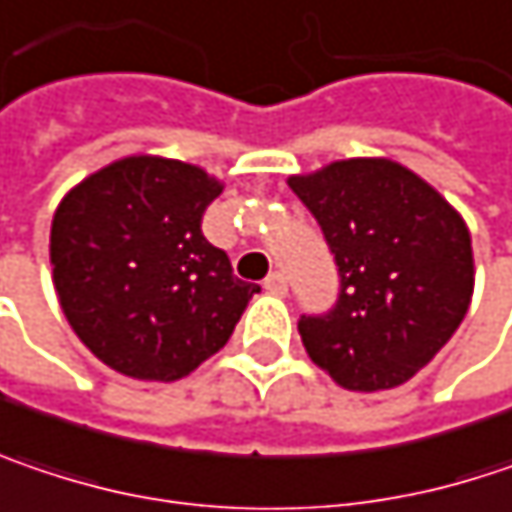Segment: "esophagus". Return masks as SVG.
Masks as SVG:
<instances>
[{
	"mask_svg": "<svg viewBox=\"0 0 512 512\" xmlns=\"http://www.w3.org/2000/svg\"><path fill=\"white\" fill-rule=\"evenodd\" d=\"M263 287L272 296H287V275L284 272H269L266 281H263Z\"/></svg>",
	"mask_w": 512,
	"mask_h": 512,
	"instance_id": "34e87169",
	"label": "esophagus"
}]
</instances>
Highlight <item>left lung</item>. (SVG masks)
<instances>
[{
    "mask_svg": "<svg viewBox=\"0 0 512 512\" xmlns=\"http://www.w3.org/2000/svg\"><path fill=\"white\" fill-rule=\"evenodd\" d=\"M287 184L322 225L340 269L337 307L299 322L310 360L354 393L407 384L472 302L466 219L390 158L334 161Z\"/></svg>",
    "mask_w": 512,
    "mask_h": 512,
    "instance_id": "left-lung-1",
    "label": "left lung"
}]
</instances>
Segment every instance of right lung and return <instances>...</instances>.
Listing matches in <instances>:
<instances>
[{"instance_id": "1", "label": "right lung", "mask_w": 512, "mask_h": 512, "mask_svg": "<svg viewBox=\"0 0 512 512\" xmlns=\"http://www.w3.org/2000/svg\"><path fill=\"white\" fill-rule=\"evenodd\" d=\"M222 187L196 163L128 155L61 199L52 284L75 337L119 375L187 378L228 343L260 290L202 234Z\"/></svg>"}]
</instances>
